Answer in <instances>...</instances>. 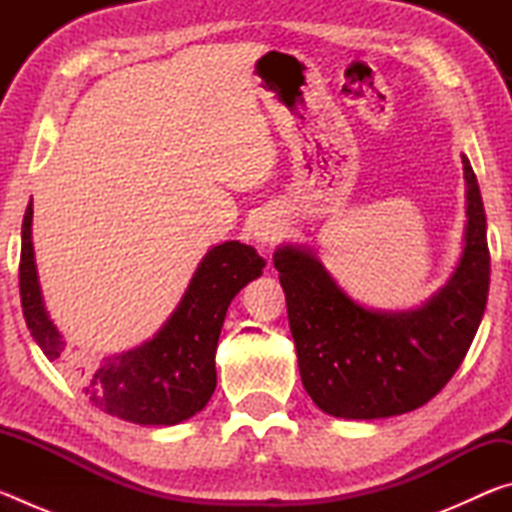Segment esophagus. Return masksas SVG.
<instances>
[{
	"instance_id": "34e87169",
	"label": "esophagus",
	"mask_w": 512,
	"mask_h": 512,
	"mask_svg": "<svg viewBox=\"0 0 512 512\" xmlns=\"http://www.w3.org/2000/svg\"><path fill=\"white\" fill-rule=\"evenodd\" d=\"M282 235V225L271 214H262L253 223V239L259 246H271Z\"/></svg>"
}]
</instances>
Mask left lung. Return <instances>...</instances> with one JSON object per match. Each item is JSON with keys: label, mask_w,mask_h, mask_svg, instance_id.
<instances>
[{"label": "left lung", "mask_w": 512, "mask_h": 512, "mask_svg": "<svg viewBox=\"0 0 512 512\" xmlns=\"http://www.w3.org/2000/svg\"><path fill=\"white\" fill-rule=\"evenodd\" d=\"M461 158L463 253L449 280L420 307H363L311 248L282 244L273 253L302 386L327 415L377 420L418 409L443 391L470 350L488 302L490 253L479 183L470 160Z\"/></svg>", "instance_id": "obj_1"}]
</instances>
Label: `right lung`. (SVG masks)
I'll use <instances>...</instances> for the list:
<instances>
[{"label":"right lung","instance_id":"right-lung-1","mask_svg":"<svg viewBox=\"0 0 512 512\" xmlns=\"http://www.w3.org/2000/svg\"><path fill=\"white\" fill-rule=\"evenodd\" d=\"M33 203L22 221L20 298L33 341L49 361L67 368L85 397L115 418L171 427L205 409L216 388L214 354L232 298L262 275L266 262L253 246L223 241L210 248L189 280L185 296L153 339L133 350L92 361L67 350L49 318L33 257Z\"/></svg>","mask_w":512,"mask_h":512}]
</instances>
